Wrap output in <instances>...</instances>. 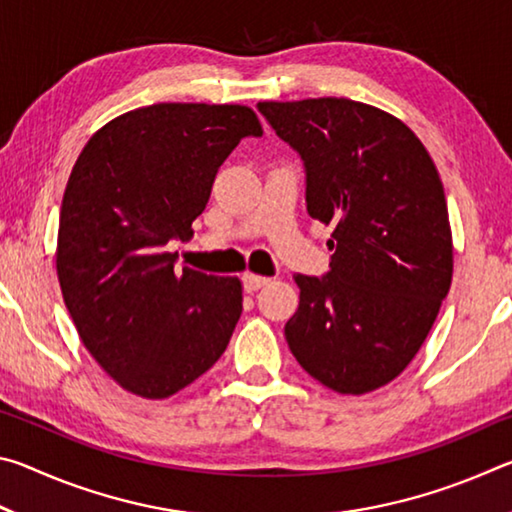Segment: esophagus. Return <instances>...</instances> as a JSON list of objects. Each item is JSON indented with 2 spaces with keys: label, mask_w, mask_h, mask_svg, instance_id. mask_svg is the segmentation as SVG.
<instances>
[{
  "label": "esophagus",
  "mask_w": 512,
  "mask_h": 512,
  "mask_svg": "<svg viewBox=\"0 0 512 512\" xmlns=\"http://www.w3.org/2000/svg\"><path fill=\"white\" fill-rule=\"evenodd\" d=\"M268 282H271V280H268V277H264V275H253V273H246V275H244V289H246L248 293H253V291H257V289L266 287Z\"/></svg>",
  "instance_id": "1"
}]
</instances>
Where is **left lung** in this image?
Masks as SVG:
<instances>
[{
  "mask_svg": "<svg viewBox=\"0 0 512 512\" xmlns=\"http://www.w3.org/2000/svg\"><path fill=\"white\" fill-rule=\"evenodd\" d=\"M257 110L300 155L309 216L332 225L329 271L296 275L289 348L332 391H375L418 354L452 284L436 164L409 126L366 103L262 101Z\"/></svg>",
  "mask_w": 512,
  "mask_h": 512,
  "instance_id": "8db88e82",
  "label": "left lung"
}]
</instances>
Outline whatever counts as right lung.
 <instances>
[{
	"instance_id": "right-lung-1",
	"label": "right lung",
	"mask_w": 512,
	"mask_h": 512,
	"mask_svg": "<svg viewBox=\"0 0 512 512\" xmlns=\"http://www.w3.org/2000/svg\"><path fill=\"white\" fill-rule=\"evenodd\" d=\"M244 137H262L246 106L155 103L92 135L67 180L56 253L65 305L99 366L146 400L210 370L241 316L237 277L176 271L167 246L194 235Z\"/></svg>"
}]
</instances>
